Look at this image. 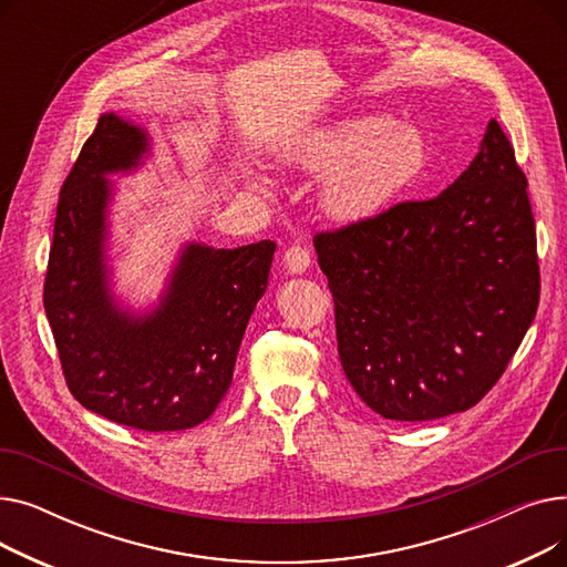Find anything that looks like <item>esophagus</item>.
Segmentation results:
<instances>
[{
	"mask_svg": "<svg viewBox=\"0 0 567 567\" xmlns=\"http://www.w3.org/2000/svg\"><path fill=\"white\" fill-rule=\"evenodd\" d=\"M282 264H285V271L291 276H301L310 268V252L303 246H291L285 250L282 255Z\"/></svg>",
	"mask_w": 567,
	"mask_h": 567,
	"instance_id": "34e87169",
	"label": "esophagus"
}]
</instances>
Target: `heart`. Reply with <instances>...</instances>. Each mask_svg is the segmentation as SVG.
<instances>
[{
	"label": "heart",
	"instance_id": "b5f03b06",
	"mask_svg": "<svg viewBox=\"0 0 567 567\" xmlns=\"http://www.w3.org/2000/svg\"><path fill=\"white\" fill-rule=\"evenodd\" d=\"M312 172H329L321 186L326 214L363 223L389 208L427 169L430 144L413 124L389 114H359L315 131L293 154Z\"/></svg>",
	"mask_w": 567,
	"mask_h": 567
}]
</instances>
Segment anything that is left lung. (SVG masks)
<instances>
[{
	"label": "left lung",
	"mask_w": 567,
	"mask_h": 567,
	"mask_svg": "<svg viewBox=\"0 0 567 567\" xmlns=\"http://www.w3.org/2000/svg\"><path fill=\"white\" fill-rule=\"evenodd\" d=\"M526 186L492 118L471 165L434 199L315 236L342 370L383 419L466 411L511 363L540 301Z\"/></svg>",
	"instance_id": "obj_1"
}]
</instances>
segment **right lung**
I'll return each mask as SVG.
<instances>
[{"label": "right lung", "instance_id": "right-lung-1", "mask_svg": "<svg viewBox=\"0 0 567 567\" xmlns=\"http://www.w3.org/2000/svg\"><path fill=\"white\" fill-rule=\"evenodd\" d=\"M148 154V131L114 112L99 118L59 193L43 306L84 409L126 427L176 432L204 423L229 391L276 244H184L158 306L126 308L112 291L110 174H131Z\"/></svg>", "mask_w": 567, "mask_h": 567}]
</instances>
